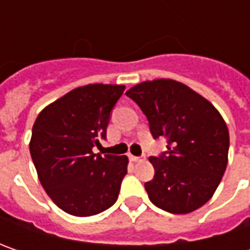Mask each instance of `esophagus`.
<instances>
[{
  "mask_svg": "<svg viewBox=\"0 0 250 250\" xmlns=\"http://www.w3.org/2000/svg\"><path fill=\"white\" fill-rule=\"evenodd\" d=\"M129 159L130 161H133V163H140V161H143L146 157H145V156H142V157H138V156H130Z\"/></svg>",
  "mask_w": 250,
  "mask_h": 250,
  "instance_id": "obj_1",
  "label": "esophagus"
}]
</instances>
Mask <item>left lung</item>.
Returning a JSON list of instances; mask_svg holds the SVG:
<instances>
[{
  "instance_id": "8db88e82",
  "label": "left lung",
  "mask_w": 250,
  "mask_h": 250,
  "mask_svg": "<svg viewBox=\"0 0 250 250\" xmlns=\"http://www.w3.org/2000/svg\"><path fill=\"white\" fill-rule=\"evenodd\" d=\"M139 105L154 138L168 139L167 154L150 157L154 178L145 184L150 202L172 214L207 203L228 163L229 133L216 107L174 79L145 81L126 91Z\"/></svg>"
}]
</instances>
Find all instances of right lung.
<instances>
[{
  "label": "right lung",
  "mask_w": 250,
  "mask_h": 250,
  "mask_svg": "<svg viewBox=\"0 0 250 250\" xmlns=\"http://www.w3.org/2000/svg\"><path fill=\"white\" fill-rule=\"evenodd\" d=\"M124 84H86L40 111L29 143L37 177L54 203L68 214L89 217L118 199L128 171L126 156L94 154L105 138L110 112Z\"/></svg>",
  "instance_id": "add662e5"
}]
</instances>
